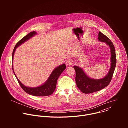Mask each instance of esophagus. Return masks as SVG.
Listing matches in <instances>:
<instances>
[{"label": "esophagus", "mask_w": 128, "mask_h": 128, "mask_svg": "<svg viewBox=\"0 0 128 128\" xmlns=\"http://www.w3.org/2000/svg\"><path fill=\"white\" fill-rule=\"evenodd\" d=\"M73 63V61L71 59H69L67 60V61L66 62V65L67 66H70L71 65H72V64Z\"/></svg>", "instance_id": "34e87169"}]
</instances>
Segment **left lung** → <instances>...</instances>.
I'll use <instances>...</instances> for the list:
<instances>
[{
  "label": "left lung",
  "mask_w": 128,
  "mask_h": 128,
  "mask_svg": "<svg viewBox=\"0 0 128 128\" xmlns=\"http://www.w3.org/2000/svg\"><path fill=\"white\" fill-rule=\"evenodd\" d=\"M98 40L99 42H105L110 48L111 53L110 67L105 76L100 79H94L86 75L81 67L76 65L74 66L76 72V82L77 86L84 94L97 92L106 87L112 80L116 66V50L112 41L101 32H99Z\"/></svg>",
  "instance_id": "left-lung-1"
}]
</instances>
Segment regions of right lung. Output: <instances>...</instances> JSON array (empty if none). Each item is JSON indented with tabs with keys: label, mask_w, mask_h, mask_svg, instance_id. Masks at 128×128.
<instances>
[{
	"label": "right lung",
	"mask_w": 128,
	"mask_h": 128,
	"mask_svg": "<svg viewBox=\"0 0 128 128\" xmlns=\"http://www.w3.org/2000/svg\"><path fill=\"white\" fill-rule=\"evenodd\" d=\"M37 32L35 31L31 32L29 33H28L27 35H26L25 37H24L23 38H22L19 42H18L16 45L15 46V47L14 48V49L12 52V61L13 62V59H14V52H16V48L19 47L23 43L26 42V41L28 40L30 38H32L35 35H37ZM66 65L65 64H62L61 65H60L59 66H57L54 68L51 74H50V76L48 78V80L42 84L36 87H29L26 86L24 85L18 79L16 76V75L14 71L13 68V65L12 64V68L13 72L16 77L18 82H19L20 86L23 88V90L25 91V92L27 93H28L29 95H31L32 96H46L52 95L53 92H54V90H55L56 88L57 85V80L59 77V76L61 75V74L63 72V71L66 69Z\"/></svg>",
	"instance_id": "add662e5"
}]
</instances>
